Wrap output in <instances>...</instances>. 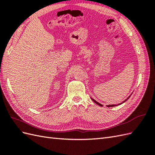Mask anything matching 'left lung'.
<instances>
[{"instance_id":"1","label":"left lung","mask_w":155,"mask_h":155,"mask_svg":"<svg viewBox=\"0 0 155 155\" xmlns=\"http://www.w3.org/2000/svg\"><path fill=\"white\" fill-rule=\"evenodd\" d=\"M131 95H132V94H131ZM131 96H129V97H127V99H126V100H125L124 101H123V102H122V103H120V104H117V105H107V107H114V106H117V105H121L122 104H123V103H124L125 101H126L127 100H128V99L130 98V97ZM91 99H92V101L94 102V103H96V104H97L98 105H100V106H101V107H102L103 105L101 104H100V103H98L97 101H96V100H94V99L93 98H91Z\"/></svg>"}]
</instances>
